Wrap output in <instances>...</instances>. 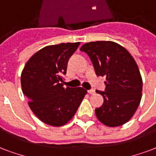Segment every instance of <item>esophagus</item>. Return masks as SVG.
<instances>
[{"label": "esophagus", "mask_w": 156, "mask_h": 156, "mask_svg": "<svg viewBox=\"0 0 156 156\" xmlns=\"http://www.w3.org/2000/svg\"><path fill=\"white\" fill-rule=\"evenodd\" d=\"M88 93H89V94H94L95 90L94 89H90V90H88Z\"/></svg>", "instance_id": "1"}]
</instances>
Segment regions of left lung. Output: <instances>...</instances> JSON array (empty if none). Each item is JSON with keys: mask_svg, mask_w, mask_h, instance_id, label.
<instances>
[{"mask_svg": "<svg viewBox=\"0 0 156 156\" xmlns=\"http://www.w3.org/2000/svg\"><path fill=\"white\" fill-rule=\"evenodd\" d=\"M80 50L89 55L96 74L106 77L105 92L96 91L104 99L102 106L95 109L98 119L108 127L127 123L142 98V79L134 58L113 41L89 42Z\"/></svg>", "mask_w": 156, "mask_h": 156, "instance_id": "1", "label": "left lung"}]
</instances>
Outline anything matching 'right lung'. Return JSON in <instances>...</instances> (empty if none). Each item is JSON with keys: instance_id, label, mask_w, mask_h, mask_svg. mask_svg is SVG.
<instances>
[{"instance_id": "1", "label": "right lung", "mask_w": 156, "mask_h": 156, "mask_svg": "<svg viewBox=\"0 0 156 156\" xmlns=\"http://www.w3.org/2000/svg\"><path fill=\"white\" fill-rule=\"evenodd\" d=\"M80 42L61 43L40 49L27 62L21 74V86L28 106L44 124L62 126L72 119L87 91L81 87H63L70 57Z\"/></svg>"}]
</instances>
